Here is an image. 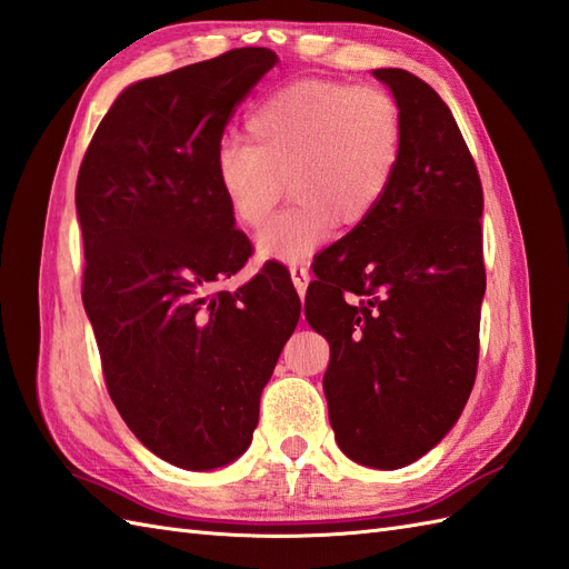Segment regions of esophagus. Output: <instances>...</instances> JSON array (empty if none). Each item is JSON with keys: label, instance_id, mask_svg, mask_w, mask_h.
I'll list each match as a JSON object with an SVG mask.
<instances>
[{"label": "esophagus", "instance_id": "34e87169", "mask_svg": "<svg viewBox=\"0 0 569 569\" xmlns=\"http://www.w3.org/2000/svg\"><path fill=\"white\" fill-rule=\"evenodd\" d=\"M289 274H292V282H295V287H297L299 297H303V292H307V287H309V280H311L309 268L303 266V262H295V266L289 268Z\"/></svg>", "mask_w": 569, "mask_h": 569}]
</instances>
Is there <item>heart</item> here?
Returning <instances> with one entry per match:
<instances>
[{
  "instance_id": "heart-1",
  "label": "heart",
  "mask_w": 569,
  "mask_h": 569,
  "mask_svg": "<svg viewBox=\"0 0 569 569\" xmlns=\"http://www.w3.org/2000/svg\"><path fill=\"white\" fill-rule=\"evenodd\" d=\"M246 137L217 147V188L231 217L256 231L289 180L295 204L260 233L258 251L297 262L330 241L338 224L362 229L381 210L403 161L406 120L379 87L301 79L251 110Z\"/></svg>"
}]
</instances>
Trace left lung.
<instances>
[{"label":"left lung","instance_id":"left-lung-1","mask_svg":"<svg viewBox=\"0 0 569 569\" xmlns=\"http://www.w3.org/2000/svg\"><path fill=\"white\" fill-rule=\"evenodd\" d=\"M373 77L403 110V161L369 224L316 262L303 311L330 345L323 391L338 447L393 470L439 445L473 391L482 186L439 93L406 69Z\"/></svg>","mask_w":569,"mask_h":569}]
</instances>
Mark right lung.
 <instances>
[{"instance_id":"obj_1","label":"right lung","mask_w":569,"mask_h":569,"mask_svg":"<svg viewBox=\"0 0 569 569\" xmlns=\"http://www.w3.org/2000/svg\"><path fill=\"white\" fill-rule=\"evenodd\" d=\"M274 62L268 48H237L137 81L77 176L81 301L110 400L151 453L186 470L227 466L251 445L301 311L280 262L237 292L214 289L253 253L217 188L214 154Z\"/></svg>"}]
</instances>
